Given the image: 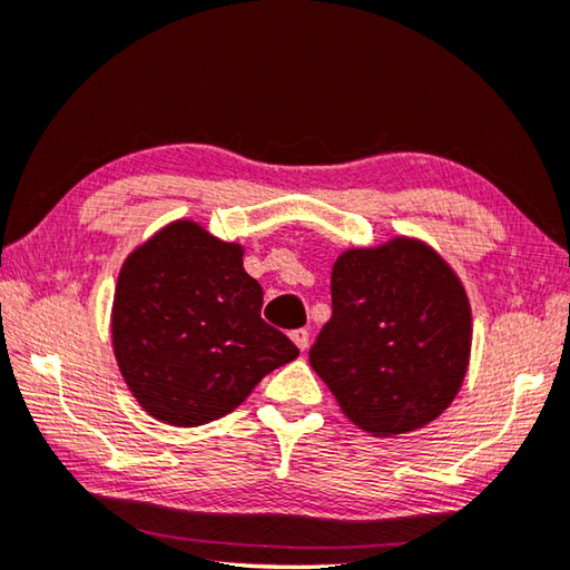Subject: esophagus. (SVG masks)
<instances>
[{"label":"esophagus","instance_id":"obj_1","mask_svg":"<svg viewBox=\"0 0 570 570\" xmlns=\"http://www.w3.org/2000/svg\"><path fill=\"white\" fill-rule=\"evenodd\" d=\"M292 341L298 345V351H306L308 348V331L306 328L292 331Z\"/></svg>","mask_w":570,"mask_h":570}]
</instances>
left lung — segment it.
Segmentation results:
<instances>
[{"label": "left lung", "instance_id": "8db88e82", "mask_svg": "<svg viewBox=\"0 0 570 570\" xmlns=\"http://www.w3.org/2000/svg\"><path fill=\"white\" fill-rule=\"evenodd\" d=\"M331 301L308 361L353 425L393 438L450 407L470 365L472 308L438 252L410 237L343 252Z\"/></svg>", "mask_w": 570, "mask_h": 570}]
</instances>
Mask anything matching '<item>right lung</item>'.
Returning <instances> with one entry per match:
<instances>
[{"instance_id":"obj_1","label":"right lung","mask_w":570,"mask_h":570,"mask_svg":"<svg viewBox=\"0 0 570 570\" xmlns=\"http://www.w3.org/2000/svg\"><path fill=\"white\" fill-rule=\"evenodd\" d=\"M244 249L177 219L120 266L110 333L120 375L155 420L197 428L242 405L298 348L262 318Z\"/></svg>"}]
</instances>
